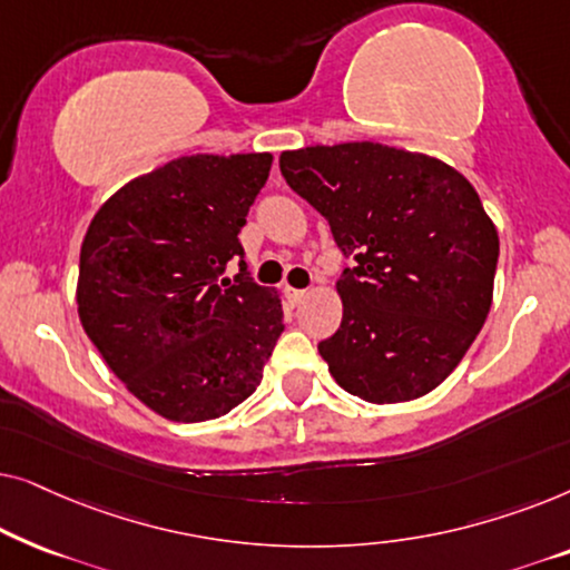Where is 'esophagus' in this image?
<instances>
[{"instance_id": "34e87169", "label": "esophagus", "mask_w": 570, "mask_h": 570, "mask_svg": "<svg viewBox=\"0 0 570 570\" xmlns=\"http://www.w3.org/2000/svg\"><path fill=\"white\" fill-rule=\"evenodd\" d=\"M285 295H287V301H291V306H298V303L306 298V291H295V287H285Z\"/></svg>"}]
</instances>
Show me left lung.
I'll return each instance as SVG.
<instances>
[{"instance_id": "obj_1", "label": "left lung", "mask_w": 570, "mask_h": 570, "mask_svg": "<svg viewBox=\"0 0 570 570\" xmlns=\"http://www.w3.org/2000/svg\"><path fill=\"white\" fill-rule=\"evenodd\" d=\"M279 170L355 259L337 279L340 330L318 342L334 381L373 404L433 392L493 301L498 230L474 186L431 155L379 142L287 150Z\"/></svg>"}]
</instances>
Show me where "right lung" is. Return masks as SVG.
Returning a JSON list of instances; mask_svg holds the SVG:
<instances>
[{
    "label": "right lung",
    "mask_w": 570,
    "mask_h": 570,
    "mask_svg": "<svg viewBox=\"0 0 570 570\" xmlns=\"http://www.w3.org/2000/svg\"><path fill=\"white\" fill-rule=\"evenodd\" d=\"M269 153L186 155L121 186L80 248L77 314L124 386L176 423L254 394L283 334L277 291L246 272L238 233ZM233 258V284L219 275Z\"/></svg>",
    "instance_id": "right-lung-1"
}]
</instances>
